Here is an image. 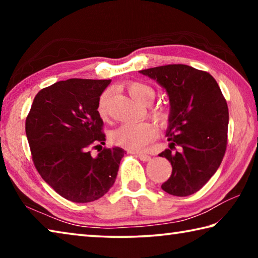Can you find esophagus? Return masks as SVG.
Here are the masks:
<instances>
[{"mask_svg":"<svg viewBox=\"0 0 258 258\" xmlns=\"http://www.w3.org/2000/svg\"><path fill=\"white\" fill-rule=\"evenodd\" d=\"M138 157H139V158L141 159L142 161H149V160L151 159V157H150L149 155H147V154H139Z\"/></svg>","mask_w":258,"mask_h":258,"instance_id":"34e87169","label":"esophagus"}]
</instances>
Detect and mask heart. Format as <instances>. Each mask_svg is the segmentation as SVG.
Listing matches in <instances>:
<instances>
[{
	"label": "heart",
	"mask_w": 258,
	"mask_h": 258,
	"mask_svg": "<svg viewBox=\"0 0 258 258\" xmlns=\"http://www.w3.org/2000/svg\"><path fill=\"white\" fill-rule=\"evenodd\" d=\"M127 91L135 101L142 104H149L156 98V91L150 85L142 82H131L127 84ZM111 91L104 90L98 99V113L102 118H106L109 111ZM152 118L165 124L168 119V113L163 108H155L151 110ZM157 131L155 125L150 121H130L113 130L110 135L111 141L115 145L128 150H142L156 138Z\"/></svg>",
	"instance_id": "heart-1"
}]
</instances>
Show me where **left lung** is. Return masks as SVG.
I'll list each match as a JSON object with an SVG mask.
<instances>
[{
	"mask_svg": "<svg viewBox=\"0 0 258 258\" xmlns=\"http://www.w3.org/2000/svg\"><path fill=\"white\" fill-rule=\"evenodd\" d=\"M140 73L164 87L171 104L166 131L171 143L159 156L168 159L173 169L161 189L177 197L194 195L215 174L224 157L228 104L207 72L186 64H166Z\"/></svg>",
	"mask_w": 258,
	"mask_h": 258,
	"instance_id": "8db88e82",
	"label": "left lung"
}]
</instances>
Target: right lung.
Masks as SVG:
<instances>
[{
  "label": "right lung",
  "mask_w": 258,
  "mask_h": 258,
  "mask_svg": "<svg viewBox=\"0 0 258 258\" xmlns=\"http://www.w3.org/2000/svg\"><path fill=\"white\" fill-rule=\"evenodd\" d=\"M110 80L71 78L42 89L26 118V135L35 167L61 197L74 203L101 198L115 183L125 150L103 148L98 99ZM102 148V147H101Z\"/></svg>",
  "instance_id": "1"
}]
</instances>
